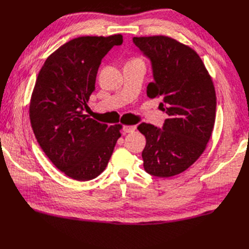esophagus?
Returning <instances> with one entry per match:
<instances>
[{
    "label": "esophagus",
    "mask_w": 249,
    "mask_h": 249,
    "mask_svg": "<svg viewBox=\"0 0 249 249\" xmlns=\"http://www.w3.org/2000/svg\"><path fill=\"white\" fill-rule=\"evenodd\" d=\"M135 131V126L134 125H124L123 128V132L124 134H126V133H132V132Z\"/></svg>",
    "instance_id": "obj_1"
}]
</instances>
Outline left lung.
<instances>
[{"label":"left lung","mask_w":249,"mask_h":249,"mask_svg":"<svg viewBox=\"0 0 249 249\" xmlns=\"http://www.w3.org/2000/svg\"><path fill=\"white\" fill-rule=\"evenodd\" d=\"M132 40L151 64L153 82L147 96L161 97L160 107L168 116L162 128L146 123L137 126L146 137L143 168L149 175L169 178L194 164L207 146L216 110L214 86L190 47L166 36Z\"/></svg>","instance_id":"obj_1"}]
</instances>
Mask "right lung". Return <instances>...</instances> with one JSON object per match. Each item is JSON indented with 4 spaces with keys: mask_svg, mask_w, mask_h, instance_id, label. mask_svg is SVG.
I'll return each mask as SVG.
<instances>
[{
    "mask_svg": "<svg viewBox=\"0 0 249 249\" xmlns=\"http://www.w3.org/2000/svg\"><path fill=\"white\" fill-rule=\"evenodd\" d=\"M121 43L120 34L74 38L50 55L37 76L30 104L33 131L50 161L74 180L97 178L121 136L120 124L107 128L83 114L102 58Z\"/></svg>",
    "mask_w": 249,
    "mask_h": 249,
    "instance_id": "add662e5",
    "label": "right lung"
}]
</instances>
